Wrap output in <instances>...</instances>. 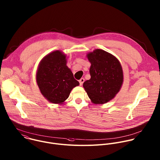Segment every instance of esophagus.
<instances>
[{
    "label": "esophagus",
    "mask_w": 160,
    "mask_h": 160,
    "mask_svg": "<svg viewBox=\"0 0 160 160\" xmlns=\"http://www.w3.org/2000/svg\"><path fill=\"white\" fill-rule=\"evenodd\" d=\"M84 81H85V79H84L83 78H82L79 80L80 85H83V82H84Z\"/></svg>",
    "instance_id": "esophagus-1"
}]
</instances>
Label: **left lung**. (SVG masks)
<instances>
[{
    "mask_svg": "<svg viewBox=\"0 0 160 160\" xmlns=\"http://www.w3.org/2000/svg\"><path fill=\"white\" fill-rule=\"evenodd\" d=\"M91 63L90 79L83 87L92 102L103 104L114 98L123 83V72L116 57L102 49H96L87 55Z\"/></svg>",
    "mask_w": 160,
    "mask_h": 160,
    "instance_id": "8db88e82",
    "label": "left lung"
}]
</instances>
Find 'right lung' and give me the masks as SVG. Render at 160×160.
<instances>
[{"instance_id":"add662e5","label":"right lung","mask_w":160,"mask_h":160,"mask_svg":"<svg viewBox=\"0 0 160 160\" xmlns=\"http://www.w3.org/2000/svg\"><path fill=\"white\" fill-rule=\"evenodd\" d=\"M36 82L41 94L49 102L60 104L80 84L67 66L66 55L59 50L49 53L41 60L36 73Z\"/></svg>"}]
</instances>
